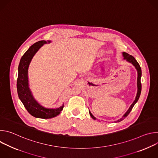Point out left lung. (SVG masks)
Returning a JSON list of instances; mask_svg holds the SVG:
<instances>
[{"label":"left lung","instance_id":"left-lung-1","mask_svg":"<svg viewBox=\"0 0 158 158\" xmlns=\"http://www.w3.org/2000/svg\"><path fill=\"white\" fill-rule=\"evenodd\" d=\"M123 57H124V59L126 60L127 62L131 63L134 67L137 70V72H138V80H137V87H138V92H137V94H136V99H135V100L134 101V102H132V104L131 105V106L129 107V109L127 110V112H126V113L123 116V117L121 118H120L119 119L115 121V123H117V122H120L121 121H123L124 119H125L127 116L128 114L130 113V112L131 111L132 107H134V104H136L139 97H140V94H141V74H142V72H141V67L139 64V63L137 62V60L135 59V58L131 56V55H129L126 52H123ZM89 114L90 116H91V118L93 119H94V120L96 119V118L92 114V113L91 112V111L89 110Z\"/></svg>","mask_w":158,"mask_h":158}]
</instances>
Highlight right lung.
I'll use <instances>...</instances> for the list:
<instances>
[{"mask_svg": "<svg viewBox=\"0 0 158 158\" xmlns=\"http://www.w3.org/2000/svg\"><path fill=\"white\" fill-rule=\"evenodd\" d=\"M50 42V40H40L32 45L21 57L18 67L17 89L19 98L29 113L37 118L50 119L54 118L60 113L64 107V105L56 109L43 107L34 99L29 87L28 69L29 64L34 56L43 45Z\"/></svg>", "mask_w": 158, "mask_h": 158, "instance_id": "obj_1", "label": "right lung"}]
</instances>
